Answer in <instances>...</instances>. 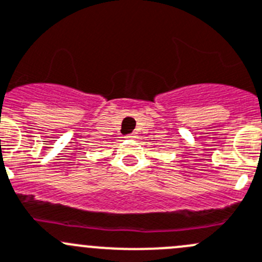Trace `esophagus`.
<instances>
[{
  "label": "esophagus",
  "instance_id": "esophagus-1",
  "mask_svg": "<svg viewBox=\"0 0 262 262\" xmlns=\"http://www.w3.org/2000/svg\"><path fill=\"white\" fill-rule=\"evenodd\" d=\"M125 138H128V139H134V138H137V136H136V133H132V134H129V136H126Z\"/></svg>",
  "mask_w": 262,
  "mask_h": 262
}]
</instances>
